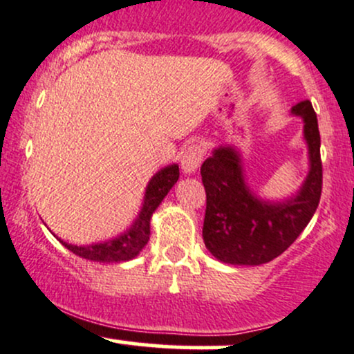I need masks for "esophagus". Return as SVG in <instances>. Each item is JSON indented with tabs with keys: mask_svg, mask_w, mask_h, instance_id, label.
<instances>
[{
	"mask_svg": "<svg viewBox=\"0 0 354 354\" xmlns=\"http://www.w3.org/2000/svg\"><path fill=\"white\" fill-rule=\"evenodd\" d=\"M204 158V148L199 143H194V145L187 147V150L184 151L180 158V167L185 174H192L199 169L201 162Z\"/></svg>",
	"mask_w": 354,
	"mask_h": 354,
	"instance_id": "obj_1",
	"label": "esophagus"
}]
</instances>
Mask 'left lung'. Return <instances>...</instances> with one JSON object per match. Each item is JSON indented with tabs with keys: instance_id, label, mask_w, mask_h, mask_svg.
I'll list each match as a JSON object with an SVG mask.
<instances>
[{
	"instance_id": "left-lung-1",
	"label": "left lung",
	"mask_w": 354,
	"mask_h": 354,
	"mask_svg": "<svg viewBox=\"0 0 354 354\" xmlns=\"http://www.w3.org/2000/svg\"><path fill=\"white\" fill-rule=\"evenodd\" d=\"M292 113L302 116L309 145L310 172L294 199L268 204L246 187L233 148H218L201 167L206 189L203 238L218 260L231 265H261L282 254L313 219L322 192L321 135L309 100Z\"/></svg>"
}]
</instances>
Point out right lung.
I'll return each mask as SVG.
<instances>
[{"mask_svg":"<svg viewBox=\"0 0 354 354\" xmlns=\"http://www.w3.org/2000/svg\"><path fill=\"white\" fill-rule=\"evenodd\" d=\"M178 180V167L170 165L160 170L153 178L150 180L145 194V204H143L142 212H140L138 219L130 231L121 234L120 238L111 239L106 243H97V245L91 246H75L64 243L67 250L77 257L86 258V260L93 261H127L135 258L136 254L142 252L143 246L148 243L150 238V218L155 212V209L160 206L163 197L167 192L172 189V185Z\"/></svg>","mask_w":354,"mask_h":354,"instance_id":"add662e5","label":"right lung"}]
</instances>
